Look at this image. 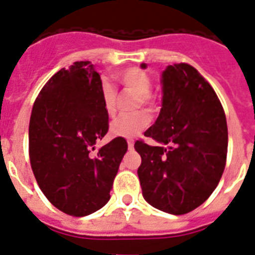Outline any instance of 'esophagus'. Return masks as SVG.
Segmentation results:
<instances>
[{
	"instance_id": "esophagus-1",
	"label": "esophagus",
	"mask_w": 255,
	"mask_h": 255,
	"mask_svg": "<svg viewBox=\"0 0 255 255\" xmlns=\"http://www.w3.org/2000/svg\"><path fill=\"white\" fill-rule=\"evenodd\" d=\"M133 146H134L133 141H128V147H129V149H133Z\"/></svg>"
}]
</instances>
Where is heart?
Wrapping results in <instances>:
<instances>
[{
  "label": "heart",
  "mask_w": 255,
  "mask_h": 255,
  "mask_svg": "<svg viewBox=\"0 0 255 255\" xmlns=\"http://www.w3.org/2000/svg\"><path fill=\"white\" fill-rule=\"evenodd\" d=\"M120 84L130 92L138 94L137 106H145L147 109H153L155 101L151 89V77L139 68L128 69L118 76ZM101 100L104 104L106 114L112 117L116 113L117 105V90L112 82L108 80L102 81L101 84ZM149 124V116L145 112H135L131 114H122L114 118L110 124V134L113 137L131 138L135 137L145 129Z\"/></svg>",
  "instance_id": "obj_1"
}]
</instances>
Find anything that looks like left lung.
Masks as SVG:
<instances>
[{
    "label": "left lung",
    "instance_id": "left-lung-1",
    "mask_svg": "<svg viewBox=\"0 0 255 255\" xmlns=\"http://www.w3.org/2000/svg\"><path fill=\"white\" fill-rule=\"evenodd\" d=\"M161 84L162 108L145 131L158 145L134 143L142 159L137 173L146 202L181 216L202 205L220 182L228 124L214 89L191 65H169Z\"/></svg>",
    "mask_w": 255,
    "mask_h": 255
}]
</instances>
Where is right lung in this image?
<instances>
[{"instance_id": "1", "label": "right lung", "mask_w": 255, "mask_h": 255, "mask_svg": "<svg viewBox=\"0 0 255 255\" xmlns=\"http://www.w3.org/2000/svg\"><path fill=\"white\" fill-rule=\"evenodd\" d=\"M101 84L90 61L74 62L47 81L31 110V170L50 203L73 217L105 206L128 151L125 138L117 137L92 155L109 130Z\"/></svg>"}]
</instances>
